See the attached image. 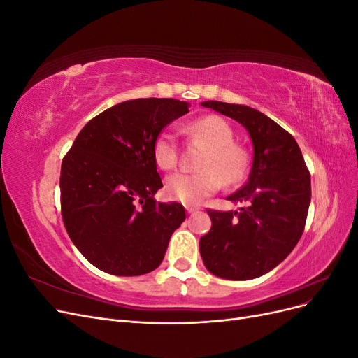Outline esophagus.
<instances>
[{
	"label": "esophagus",
	"instance_id": "34e87169",
	"mask_svg": "<svg viewBox=\"0 0 358 358\" xmlns=\"http://www.w3.org/2000/svg\"><path fill=\"white\" fill-rule=\"evenodd\" d=\"M185 209H187L188 213H192V212H196L199 208H197V206H189L188 204V206H185Z\"/></svg>",
	"mask_w": 358,
	"mask_h": 358
}]
</instances>
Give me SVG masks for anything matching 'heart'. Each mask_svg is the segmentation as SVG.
Segmentation results:
<instances>
[{
  "mask_svg": "<svg viewBox=\"0 0 358 358\" xmlns=\"http://www.w3.org/2000/svg\"><path fill=\"white\" fill-rule=\"evenodd\" d=\"M185 131L209 148L200 161L199 173H175L166 180V194L171 200L183 204H199L222 187L241 182L249 166L248 152L234 145L231 127L220 116H204L187 125ZM152 154L161 170H171L178 164L176 136L169 129L161 131L154 142Z\"/></svg>",
  "mask_w": 358,
  "mask_h": 358,
  "instance_id": "b5f03b06",
  "label": "heart"
}]
</instances>
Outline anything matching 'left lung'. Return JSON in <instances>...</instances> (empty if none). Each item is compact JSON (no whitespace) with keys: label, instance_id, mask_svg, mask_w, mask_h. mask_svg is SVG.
Masks as SVG:
<instances>
[{"label":"left lung","instance_id":"1","mask_svg":"<svg viewBox=\"0 0 358 358\" xmlns=\"http://www.w3.org/2000/svg\"><path fill=\"white\" fill-rule=\"evenodd\" d=\"M201 106L245 127L254 148L248 182L227 197L248 206L239 212L208 210L212 229L200 239L203 263L222 279L259 278L282 263L300 241L310 204V175L294 137L273 119L243 104Z\"/></svg>","mask_w":358,"mask_h":358}]
</instances>
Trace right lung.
<instances>
[{"instance_id":"right-lung-1","label":"right lung","mask_w":358,"mask_h":358,"mask_svg":"<svg viewBox=\"0 0 358 358\" xmlns=\"http://www.w3.org/2000/svg\"><path fill=\"white\" fill-rule=\"evenodd\" d=\"M188 107L173 99L122 101L91 119L64 157V225L80 254L103 272H152L185 221L182 204L154 199L162 182L152 148L162 128Z\"/></svg>"}]
</instances>
